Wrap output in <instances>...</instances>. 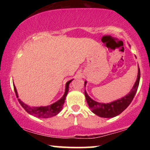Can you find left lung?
Segmentation results:
<instances>
[{"instance_id":"obj_1","label":"left lung","mask_w":150,"mask_h":150,"mask_svg":"<svg viewBox=\"0 0 150 150\" xmlns=\"http://www.w3.org/2000/svg\"><path fill=\"white\" fill-rule=\"evenodd\" d=\"M140 79V70L138 67L137 80H136L130 92L127 95H125V97H123L119 99H117L116 101L107 103V104L100 103L93 100L92 98L87 94L86 90H85L86 101L88 104L89 108L94 114L97 115L98 116L101 117V118H113V117L118 116L120 113L123 112L131 103L134 97H135L136 92H137V88H138ZM86 84H87V81L85 82V87Z\"/></svg>"}]
</instances>
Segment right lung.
I'll return each mask as SVG.
<instances>
[{"instance_id":"obj_1","label":"right lung","mask_w":150,"mask_h":150,"mask_svg":"<svg viewBox=\"0 0 150 150\" xmlns=\"http://www.w3.org/2000/svg\"><path fill=\"white\" fill-rule=\"evenodd\" d=\"M71 81L73 80H69L68 82H66V85H65V93L63 94V96L59 100L56 101L53 104L49 105V106H30L27 104H25L24 102L20 100V99H18L19 102L21 106L23 107L24 109L27 111V113H29L31 115H33V116L37 117V118H51L56 115H57L60 111H61L62 108H63V106L65 103V98H66L67 94H68V91H69V85L71 82ZM14 86V90L16 94L17 98H18V92H17L16 87H15V85Z\"/></svg>"}]
</instances>
